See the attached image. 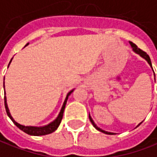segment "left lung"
Segmentation results:
<instances>
[{
  "label": "left lung",
  "instance_id": "left-lung-1",
  "mask_svg": "<svg viewBox=\"0 0 157 157\" xmlns=\"http://www.w3.org/2000/svg\"><path fill=\"white\" fill-rule=\"evenodd\" d=\"M129 43H130V45H131V47H132V50H133V52H135L136 53H138V54H140V55L141 56L142 58H144V59H145V60H146V61H147L148 63L150 64V66H151V67L152 68V64H151V59H150V57H149V55H148L147 53H146V52H144L143 50H141L140 48H138V47H137V46H136V45L134 44V43H132V41H129ZM152 70H153V68H152ZM89 120H90V121L92 122V124L94 125V128H96L97 130H98V131H100V132H104V133H106V134H115V133H113V132H106V131H105V130H103V129H101V128H98V127L97 125H96V124H95V123H94V120L92 119V117H90V115H89ZM140 124H141V122H140V124L138 125V126H140ZM138 126H137V127H138Z\"/></svg>",
  "mask_w": 157,
  "mask_h": 157
}]
</instances>
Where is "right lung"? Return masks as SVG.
I'll list each match as a JSON object with an SVG mask.
<instances>
[{"instance_id":"obj_1","label":"right lung","mask_w":157,"mask_h":157,"mask_svg":"<svg viewBox=\"0 0 157 157\" xmlns=\"http://www.w3.org/2000/svg\"><path fill=\"white\" fill-rule=\"evenodd\" d=\"M29 44V43H27L26 46ZM12 59L10 61L9 64L12 62ZM9 64H8V66H9ZM5 87V86H4ZM74 91V89L71 90V92H69L67 94V96L65 98V100L63 102V106H62V108H61V110H60L59 114V116L58 117L56 118L55 120L52 121V122H50L49 124L46 125V126H43V127H32V126H24V125L19 124V123H17V121H15L14 119L13 118V117L11 116V114H10L9 109H8V106H7V104H6V95H5V97H4V100H5V108H6V114H7V116L9 117V118L11 120L13 121V122L14 124L17 126V128H19L20 130H22L23 132H25V133H27V134H29V135H32V136H41V135H47V134H49V133H52L55 131L57 128H59V126L60 122H61V121H62V118H63V110H64V108H65V105H66V102H67V99L69 96L71 95V93ZM5 94H6V92H5Z\"/></svg>"}]
</instances>
